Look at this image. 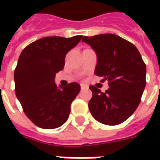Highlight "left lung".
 Segmentation results:
<instances>
[{"mask_svg":"<svg viewBox=\"0 0 160 160\" xmlns=\"http://www.w3.org/2000/svg\"><path fill=\"white\" fill-rule=\"evenodd\" d=\"M78 42L74 37H46L26 46L19 56L14 71L15 94L26 117L38 127L56 128L68 118L80 85L66 80L58 85L55 78L64 68L67 53Z\"/></svg>","mask_w":160,"mask_h":160,"instance_id":"left-lung-1","label":"left lung"}]
</instances>
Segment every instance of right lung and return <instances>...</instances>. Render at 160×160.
<instances>
[{
	"mask_svg": "<svg viewBox=\"0 0 160 160\" xmlns=\"http://www.w3.org/2000/svg\"><path fill=\"white\" fill-rule=\"evenodd\" d=\"M85 42L97 52L94 73L110 87L106 91L89 87L92 92L89 110L101 123H122L135 111L146 87V65L141 54L135 47L120 44L111 34L90 37Z\"/></svg>",
	"mask_w": 160,
	"mask_h": 160,
	"instance_id": "add662e5",
	"label": "right lung"
}]
</instances>
